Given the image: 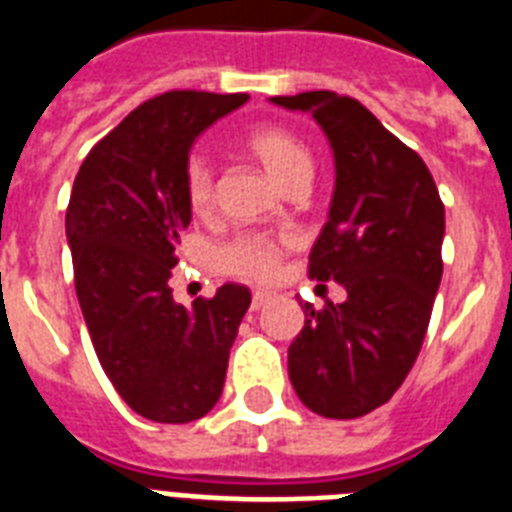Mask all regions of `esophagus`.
Masks as SVG:
<instances>
[{
  "label": "esophagus",
  "mask_w": 512,
  "mask_h": 512,
  "mask_svg": "<svg viewBox=\"0 0 512 512\" xmlns=\"http://www.w3.org/2000/svg\"><path fill=\"white\" fill-rule=\"evenodd\" d=\"M268 299H270L268 289H255V292H252V310H260Z\"/></svg>",
  "instance_id": "34e87169"
}]
</instances>
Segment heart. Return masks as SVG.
Wrapping results in <instances>:
<instances>
[{
    "instance_id": "b5f03b06",
    "label": "heart",
    "mask_w": 512,
    "mask_h": 512,
    "mask_svg": "<svg viewBox=\"0 0 512 512\" xmlns=\"http://www.w3.org/2000/svg\"><path fill=\"white\" fill-rule=\"evenodd\" d=\"M244 147L249 155L260 160L268 176L284 186H292L299 178L313 176V152L305 141L284 126H257L244 136ZM186 202L197 215L210 213L213 207V170L205 157L194 155L186 162ZM286 239H268V236H239L218 252L220 268L236 276L270 278L276 273Z\"/></svg>"
}]
</instances>
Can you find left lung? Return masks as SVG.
I'll use <instances>...</instances> for the list:
<instances>
[{
	"instance_id": "8db88e82",
	"label": "left lung",
	"mask_w": 512,
	"mask_h": 512,
	"mask_svg": "<svg viewBox=\"0 0 512 512\" xmlns=\"http://www.w3.org/2000/svg\"><path fill=\"white\" fill-rule=\"evenodd\" d=\"M270 102L310 112L334 152L310 278L342 284L347 299L305 302L289 378L313 413L350 421L392 400L421 352L442 281L444 205L426 162L357 99L305 91Z\"/></svg>"
}]
</instances>
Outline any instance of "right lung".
<instances>
[{"label":"right lung","instance_id":"obj_1","mask_svg":"<svg viewBox=\"0 0 512 512\" xmlns=\"http://www.w3.org/2000/svg\"><path fill=\"white\" fill-rule=\"evenodd\" d=\"M247 94L168 91L136 107L78 170L65 234L91 344L115 392L141 418L189 423L220 400L228 352L252 294L223 284L184 307L168 286L191 223L194 141Z\"/></svg>","mask_w":512,"mask_h":512}]
</instances>
